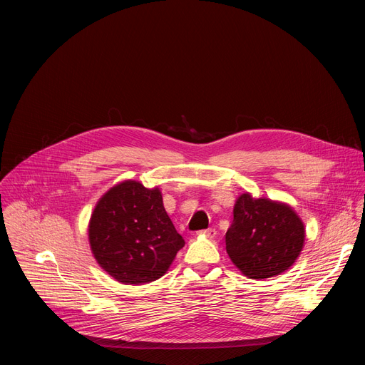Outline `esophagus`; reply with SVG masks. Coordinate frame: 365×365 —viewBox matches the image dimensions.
Instances as JSON below:
<instances>
[{
  "label": "esophagus",
  "instance_id": "34e87169",
  "mask_svg": "<svg viewBox=\"0 0 365 365\" xmlns=\"http://www.w3.org/2000/svg\"><path fill=\"white\" fill-rule=\"evenodd\" d=\"M202 234L206 237V238H214L217 235V231L215 228H207V230H203Z\"/></svg>",
  "mask_w": 365,
  "mask_h": 365
}]
</instances>
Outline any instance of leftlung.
Wrapping results in <instances>:
<instances>
[{"label":"left lung","mask_w":365,"mask_h":365,"mask_svg":"<svg viewBox=\"0 0 365 365\" xmlns=\"http://www.w3.org/2000/svg\"><path fill=\"white\" fill-rule=\"evenodd\" d=\"M304 242L302 220L286 203L241 195L225 234L227 252L241 273L262 280L286 272Z\"/></svg>","instance_id":"left-lung-1"}]
</instances>
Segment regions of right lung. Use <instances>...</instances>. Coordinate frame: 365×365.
Here are the masks:
<instances>
[{
	"mask_svg": "<svg viewBox=\"0 0 365 365\" xmlns=\"http://www.w3.org/2000/svg\"><path fill=\"white\" fill-rule=\"evenodd\" d=\"M89 244L98 264L115 280L144 284L168 272L185 240L165 210L160 190L127 180L96 203Z\"/></svg>",
	"mask_w": 365,
	"mask_h": 365,
	"instance_id": "1",
	"label": "right lung"
}]
</instances>
